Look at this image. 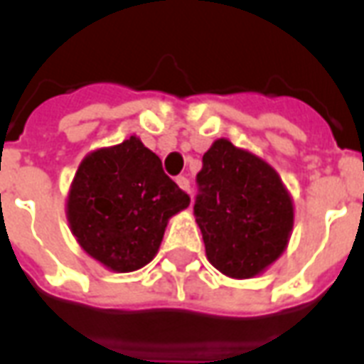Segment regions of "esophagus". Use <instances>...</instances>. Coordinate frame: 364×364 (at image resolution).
<instances>
[{
    "label": "esophagus",
    "instance_id": "1",
    "mask_svg": "<svg viewBox=\"0 0 364 364\" xmlns=\"http://www.w3.org/2000/svg\"><path fill=\"white\" fill-rule=\"evenodd\" d=\"M176 183H177V185H179V188H183V191H185V193H191V183H188L187 177L179 176L176 179Z\"/></svg>",
    "mask_w": 364,
    "mask_h": 364
}]
</instances>
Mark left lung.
Masks as SVG:
<instances>
[{"mask_svg": "<svg viewBox=\"0 0 364 364\" xmlns=\"http://www.w3.org/2000/svg\"><path fill=\"white\" fill-rule=\"evenodd\" d=\"M196 176L194 215L205 257L234 279H249L276 262L294 223L293 196L266 160L215 139Z\"/></svg>", "mask_w": 364, "mask_h": 364, "instance_id": "1", "label": "left lung"}]
</instances>
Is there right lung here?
Here are the masks:
<instances>
[{
	"label": "right lung",
	"instance_id": "obj_1",
	"mask_svg": "<svg viewBox=\"0 0 364 364\" xmlns=\"http://www.w3.org/2000/svg\"><path fill=\"white\" fill-rule=\"evenodd\" d=\"M162 162L137 136L88 153L71 181L65 215L77 243L107 270L134 272L159 253L170 217L188 208Z\"/></svg>",
	"mask_w": 364,
	"mask_h": 364
}]
</instances>
